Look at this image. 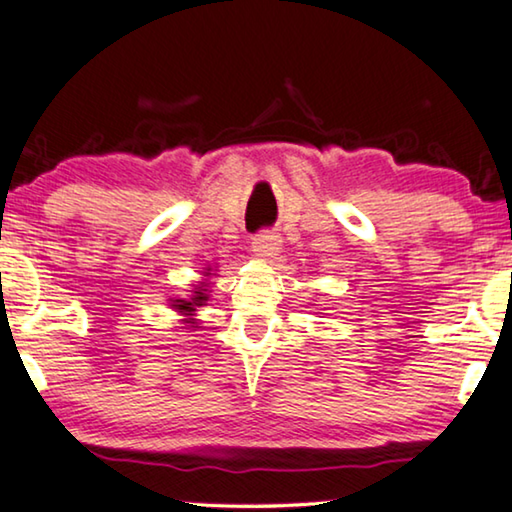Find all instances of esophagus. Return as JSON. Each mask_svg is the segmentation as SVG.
I'll return each instance as SVG.
<instances>
[{
  "label": "esophagus",
  "mask_w": 512,
  "mask_h": 512,
  "mask_svg": "<svg viewBox=\"0 0 512 512\" xmlns=\"http://www.w3.org/2000/svg\"><path fill=\"white\" fill-rule=\"evenodd\" d=\"M280 246H282L280 234L271 232V230L259 232V234L255 236V239H253V250H255V255H257L259 259H269V257H273V255H278Z\"/></svg>",
  "instance_id": "34e87169"
}]
</instances>
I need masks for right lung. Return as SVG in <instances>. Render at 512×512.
<instances>
[{"label":"right lung","instance_id":"add662e5","mask_svg":"<svg viewBox=\"0 0 512 512\" xmlns=\"http://www.w3.org/2000/svg\"><path fill=\"white\" fill-rule=\"evenodd\" d=\"M202 282L200 285H193V289H190V296L188 299H170V308L174 312H179V315L183 317L181 324H188V329H200V322H197V308H202V305H207L209 296H211V276H216L213 273L211 266H207V269L202 271Z\"/></svg>","mask_w":512,"mask_h":512}]
</instances>
